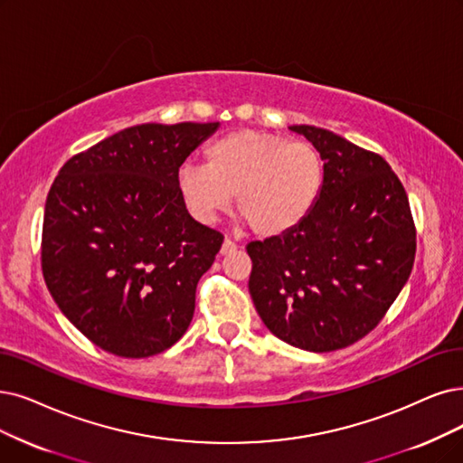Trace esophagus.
<instances>
[{
  "label": "esophagus",
  "mask_w": 463,
  "mask_h": 463,
  "mask_svg": "<svg viewBox=\"0 0 463 463\" xmlns=\"http://www.w3.org/2000/svg\"><path fill=\"white\" fill-rule=\"evenodd\" d=\"M233 250H237V243H235V241H232L230 237H226V239H224V243H222L220 252H222V254H230V252H233Z\"/></svg>",
  "instance_id": "34e87169"
}]
</instances>
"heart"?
Masks as SVG:
<instances>
[{
    "label": "heart",
    "instance_id": "obj_1",
    "mask_svg": "<svg viewBox=\"0 0 463 463\" xmlns=\"http://www.w3.org/2000/svg\"><path fill=\"white\" fill-rule=\"evenodd\" d=\"M323 180V159L311 144L241 128L213 140L205 165H182L176 188L201 224H213L235 195L250 230L271 237L302 224L316 207Z\"/></svg>",
    "mask_w": 463,
    "mask_h": 463
}]
</instances>
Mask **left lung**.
Wrapping results in <instances>:
<instances>
[{
    "mask_svg": "<svg viewBox=\"0 0 463 463\" xmlns=\"http://www.w3.org/2000/svg\"><path fill=\"white\" fill-rule=\"evenodd\" d=\"M325 161L316 207L296 228L252 241L249 290L283 342L335 351L366 336L409 281L416 228L387 161L326 128L292 125Z\"/></svg>",
    "mask_w": 463,
    "mask_h": 463,
    "instance_id": "8db88e82",
    "label": "left lung"
}]
</instances>
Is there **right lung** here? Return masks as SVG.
Returning <instances> with one entry per match:
<instances>
[{"label":"right lung","instance_id":"1","mask_svg":"<svg viewBox=\"0 0 463 463\" xmlns=\"http://www.w3.org/2000/svg\"><path fill=\"white\" fill-rule=\"evenodd\" d=\"M220 123H144L64 163L45 203L42 269L59 309L92 344L157 355L188 330L195 288L224 241L176 188L180 165Z\"/></svg>","mask_w":463,"mask_h":463}]
</instances>
